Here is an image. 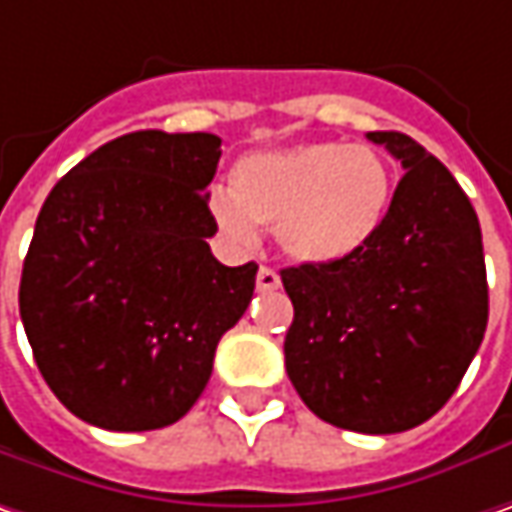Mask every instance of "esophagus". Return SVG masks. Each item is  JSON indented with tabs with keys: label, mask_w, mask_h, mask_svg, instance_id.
I'll use <instances>...</instances> for the list:
<instances>
[{
	"label": "esophagus",
	"mask_w": 512,
	"mask_h": 512,
	"mask_svg": "<svg viewBox=\"0 0 512 512\" xmlns=\"http://www.w3.org/2000/svg\"><path fill=\"white\" fill-rule=\"evenodd\" d=\"M280 286V275L275 269H269V266H260L257 269V292H272V289H278Z\"/></svg>",
	"instance_id": "esophagus-1"
}]
</instances>
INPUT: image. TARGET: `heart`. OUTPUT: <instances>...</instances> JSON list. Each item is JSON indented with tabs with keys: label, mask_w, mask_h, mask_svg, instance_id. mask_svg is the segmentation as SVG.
I'll use <instances>...</instances> for the list:
<instances>
[{
	"label": "heart",
	"mask_w": 512,
	"mask_h": 512,
	"mask_svg": "<svg viewBox=\"0 0 512 512\" xmlns=\"http://www.w3.org/2000/svg\"><path fill=\"white\" fill-rule=\"evenodd\" d=\"M232 194L214 191L209 212L240 249L255 226L278 232L283 255L306 266H332L358 255L389 209V168L372 145L303 143L257 151L232 168Z\"/></svg>",
	"instance_id": "b5f03b06"
}]
</instances>
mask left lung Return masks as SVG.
<instances>
[{
    "mask_svg": "<svg viewBox=\"0 0 512 512\" xmlns=\"http://www.w3.org/2000/svg\"><path fill=\"white\" fill-rule=\"evenodd\" d=\"M367 140L404 177L358 255L280 272L295 306L283 355L318 418L389 435L433 418L461 384L487 329V269L476 209L447 166L401 131Z\"/></svg>",
    "mask_w": 512,
    "mask_h": 512,
    "instance_id": "left-lung-1",
    "label": "left lung"
}]
</instances>
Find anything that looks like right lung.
I'll use <instances>...</instances> for the list:
<instances>
[{
    "label": "right lung",
    "mask_w": 512,
    "mask_h": 512,
    "mask_svg": "<svg viewBox=\"0 0 512 512\" xmlns=\"http://www.w3.org/2000/svg\"><path fill=\"white\" fill-rule=\"evenodd\" d=\"M217 160V134H123L71 168L36 217L19 315L45 384L94 427L180 421L252 300L255 263L223 266L206 243Z\"/></svg>",
    "instance_id": "right-lung-1"
}]
</instances>
